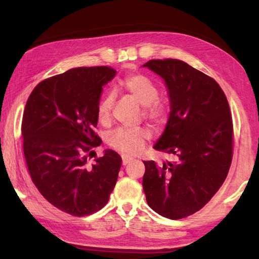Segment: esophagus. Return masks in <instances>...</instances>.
<instances>
[{"instance_id":"esophagus-1","label":"esophagus","mask_w":259,"mask_h":259,"mask_svg":"<svg viewBox=\"0 0 259 259\" xmlns=\"http://www.w3.org/2000/svg\"><path fill=\"white\" fill-rule=\"evenodd\" d=\"M131 160H133V158H130L128 156H122V164H123V166L128 164Z\"/></svg>"}]
</instances>
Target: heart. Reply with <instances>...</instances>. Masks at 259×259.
I'll use <instances>...</instances> for the list:
<instances>
[{"mask_svg":"<svg viewBox=\"0 0 259 259\" xmlns=\"http://www.w3.org/2000/svg\"><path fill=\"white\" fill-rule=\"evenodd\" d=\"M120 89L124 90L130 97L142 104V115L153 123H160L167 117V106L158 99V88L147 76L142 74H131L120 82ZM114 97L109 93L98 106V118L102 123H107L111 117ZM150 138V131L144 126L121 128L109 136V145L128 155H135L144 147L146 140Z\"/></svg>","mask_w":259,"mask_h":259,"instance_id":"heart-1","label":"heart"}]
</instances>
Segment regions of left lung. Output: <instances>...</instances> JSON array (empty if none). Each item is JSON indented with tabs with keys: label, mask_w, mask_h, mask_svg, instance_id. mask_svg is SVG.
Segmentation results:
<instances>
[{
	"label": "left lung",
	"mask_w": 259,
	"mask_h": 259,
	"mask_svg": "<svg viewBox=\"0 0 259 259\" xmlns=\"http://www.w3.org/2000/svg\"><path fill=\"white\" fill-rule=\"evenodd\" d=\"M164 79L169 120L155 149L171 161H144L142 187L148 205L161 216L181 219L206 205L227 177L233 159L234 125L227 98L211 76L181 60H150Z\"/></svg>",
	"instance_id": "8db88e82"
}]
</instances>
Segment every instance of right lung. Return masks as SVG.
Instances as JSON below:
<instances>
[{
	"label": "right lung",
	"instance_id": "right-lung-1",
	"mask_svg": "<svg viewBox=\"0 0 259 259\" xmlns=\"http://www.w3.org/2000/svg\"><path fill=\"white\" fill-rule=\"evenodd\" d=\"M111 67H82L41 81L27 99L22 118L23 152L33 184L60 210L83 217L109 201L122 159L113 150L90 164L102 87Z\"/></svg>",
	"mask_w": 259,
	"mask_h": 259
}]
</instances>
